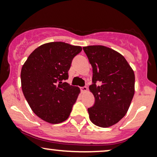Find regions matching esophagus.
Segmentation results:
<instances>
[{"label": "esophagus", "instance_id": "34e87169", "mask_svg": "<svg viewBox=\"0 0 157 157\" xmlns=\"http://www.w3.org/2000/svg\"><path fill=\"white\" fill-rule=\"evenodd\" d=\"M81 91H82V92H86V91H87V87H86V86L81 87Z\"/></svg>", "mask_w": 157, "mask_h": 157}]
</instances>
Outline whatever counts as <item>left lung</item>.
Returning <instances> with one entry per match:
<instances>
[{
    "instance_id": "8db88e82",
    "label": "left lung",
    "mask_w": 157,
    "mask_h": 157,
    "mask_svg": "<svg viewBox=\"0 0 157 157\" xmlns=\"http://www.w3.org/2000/svg\"><path fill=\"white\" fill-rule=\"evenodd\" d=\"M92 67L90 90L94 103L88 108L94 124L108 127L117 124L128 111L135 93V74L126 59L105 46L83 47ZM99 83L96 85V82Z\"/></svg>"
}]
</instances>
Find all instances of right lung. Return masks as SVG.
Returning <instances> with one entry per match:
<instances>
[{"label":"right lung","mask_w":157,"mask_h":157,"mask_svg":"<svg viewBox=\"0 0 157 157\" xmlns=\"http://www.w3.org/2000/svg\"><path fill=\"white\" fill-rule=\"evenodd\" d=\"M82 50L65 42H50L35 49L23 65V94L33 111L44 121L58 124L68 118L80 90L64 81Z\"/></svg>","instance_id":"right-lung-1"}]
</instances>
